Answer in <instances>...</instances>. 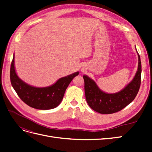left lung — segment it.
Here are the masks:
<instances>
[{
    "mask_svg": "<svg viewBox=\"0 0 152 152\" xmlns=\"http://www.w3.org/2000/svg\"><path fill=\"white\" fill-rule=\"evenodd\" d=\"M138 54V68L134 79L125 88L117 93L108 94L101 91L96 82L84 75V90L87 103L95 112L111 114L121 111L134 99L141 85V63Z\"/></svg>",
    "mask_w": 152,
    "mask_h": 152,
    "instance_id": "obj_1",
    "label": "left lung"
}]
</instances>
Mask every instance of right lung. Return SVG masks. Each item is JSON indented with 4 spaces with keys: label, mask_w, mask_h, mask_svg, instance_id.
Here are the masks:
<instances>
[{
    "label": "right lung",
    "mask_w": 152,
    "mask_h": 152,
    "mask_svg": "<svg viewBox=\"0 0 152 152\" xmlns=\"http://www.w3.org/2000/svg\"><path fill=\"white\" fill-rule=\"evenodd\" d=\"M77 72L59 79L53 85L46 87H35L26 84L18 77L15 68V55L10 69L12 86L20 99L29 107L38 110H49L60 104L65 91L73 78L79 75Z\"/></svg>",
    "instance_id": "1"
}]
</instances>
